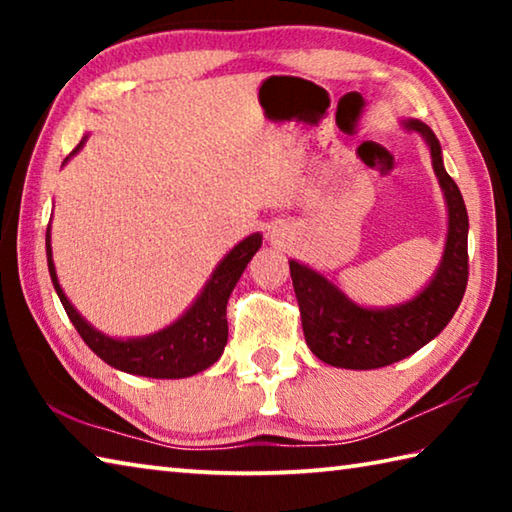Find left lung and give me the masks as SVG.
I'll list each match as a JSON object with an SVG mask.
<instances>
[{
  "instance_id": "8db88e82",
  "label": "left lung",
  "mask_w": 512,
  "mask_h": 512,
  "mask_svg": "<svg viewBox=\"0 0 512 512\" xmlns=\"http://www.w3.org/2000/svg\"><path fill=\"white\" fill-rule=\"evenodd\" d=\"M402 128L418 133L429 146L433 171L443 189L447 205L443 257L431 280L411 300L391 307H363L316 268L289 259L305 341L320 361L334 368L372 370L411 357L443 332L465 293L470 221L461 189L445 171L443 151L431 128L420 119H402Z\"/></svg>"
}]
</instances>
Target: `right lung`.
I'll return each instance as SVG.
<instances>
[{
  "label": "right lung",
  "instance_id": "add662e5",
  "mask_svg": "<svg viewBox=\"0 0 512 512\" xmlns=\"http://www.w3.org/2000/svg\"><path fill=\"white\" fill-rule=\"evenodd\" d=\"M88 135H83L79 146L67 155L74 158L83 149ZM262 248V235L253 232L225 255L205 282L196 300L189 305L183 316L173 320L171 325L158 329V332L146 336H133V339H117L99 332L90 325L76 307L65 296L60 287L54 257H51V223L47 228V266L51 282L58 293L60 302L67 311L69 320L81 334L85 345L103 359L108 366L117 368L128 375H140L151 379H185L196 372H203L221 359L225 343H228V318H225V305L232 289L237 287L241 273L257 250Z\"/></svg>",
  "mask_w": 512,
  "mask_h": 512
}]
</instances>
